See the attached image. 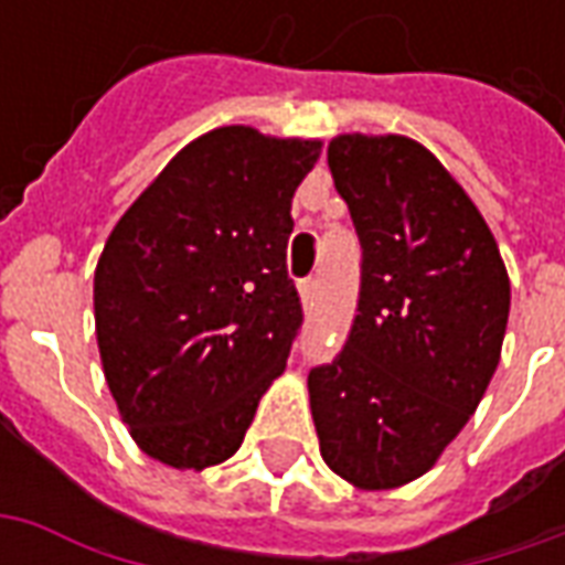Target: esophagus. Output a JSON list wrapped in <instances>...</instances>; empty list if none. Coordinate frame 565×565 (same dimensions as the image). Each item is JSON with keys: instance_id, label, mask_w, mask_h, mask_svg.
Listing matches in <instances>:
<instances>
[{"instance_id": "34e87169", "label": "esophagus", "mask_w": 565, "mask_h": 565, "mask_svg": "<svg viewBox=\"0 0 565 565\" xmlns=\"http://www.w3.org/2000/svg\"><path fill=\"white\" fill-rule=\"evenodd\" d=\"M299 299H302V308H306V311L315 308V299H318V281H315V278L299 281Z\"/></svg>"}]
</instances>
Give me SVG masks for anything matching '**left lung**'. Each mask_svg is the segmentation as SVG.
<instances>
[{
    "label": "left lung",
    "instance_id": "obj_1",
    "mask_svg": "<svg viewBox=\"0 0 565 565\" xmlns=\"http://www.w3.org/2000/svg\"><path fill=\"white\" fill-rule=\"evenodd\" d=\"M327 160L363 287L344 351L308 375V403L332 472L396 490L475 415L502 356L511 281L478 205L420 141L342 132Z\"/></svg>",
    "mask_w": 565,
    "mask_h": 565
}]
</instances>
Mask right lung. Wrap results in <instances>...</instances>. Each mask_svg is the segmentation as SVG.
I'll return each instance as SVG.
<instances>
[{"instance_id": "obj_1", "label": "right lung", "mask_w": 565, "mask_h": 565, "mask_svg": "<svg viewBox=\"0 0 565 565\" xmlns=\"http://www.w3.org/2000/svg\"><path fill=\"white\" fill-rule=\"evenodd\" d=\"M320 139L217 127L124 211L93 275L108 391L150 460L202 472L242 448L302 323L287 278L294 193Z\"/></svg>"}]
</instances>
